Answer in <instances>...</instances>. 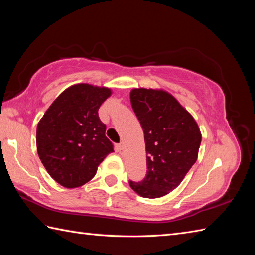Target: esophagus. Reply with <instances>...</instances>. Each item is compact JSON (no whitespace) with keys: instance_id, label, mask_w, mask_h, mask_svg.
<instances>
[{"instance_id":"obj_1","label":"esophagus","mask_w":255,"mask_h":255,"mask_svg":"<svg viewBox=\"0 0 255 255\" xmlns=\"http://www.w3.org/2000/svg\"><path fill=\"white\" fill-rule=\"evenodd\" d=\"M124 149V145H123V143H119V144H117V151L118 152H122V150Z\"/></svg>"}]
</instances>
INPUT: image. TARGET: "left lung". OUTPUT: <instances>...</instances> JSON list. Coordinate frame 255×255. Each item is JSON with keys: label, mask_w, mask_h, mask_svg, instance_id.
Masks as SVG:
<instances>
[{"label": "left lung", "mask_w": 255, "mask_h": 255, "mask_svg": "<svg viewBox=\"0 0 255 255\" xmlns=\"http://www.w3.org/2000/svg\"><path fill=\"white\" fill-rule=\"evenodd\" d=\"M130 102L143 129L148 171L129 185L141 197L159 198L180 185L196 162L202 133L191 114L163 90L133 89Z\"/></svg>", "instance_id": "left-lung-1"}]
</instances>
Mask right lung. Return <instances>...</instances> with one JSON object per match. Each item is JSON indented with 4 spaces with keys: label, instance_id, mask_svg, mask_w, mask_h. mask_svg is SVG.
Here are the masks:
<instances>
[{
    "label": "right lung",
    "instance_id": "right-lung-1",
    "mask_svg": "<svg viewBox=\"0 0 255 255\" xmlns=\"http://www.w3.org/2000/svg\"><path fill=\"white\" fill-rule=\"evenodd\" d=\"M112 94L108 88L79 83L64 90L38 123L37 152L49 175L60 185H84L114 152L105 136L99 108Z\"/></svg>",
    "mask_w": 255,
    "mask_h": 255
}]
</instances>
